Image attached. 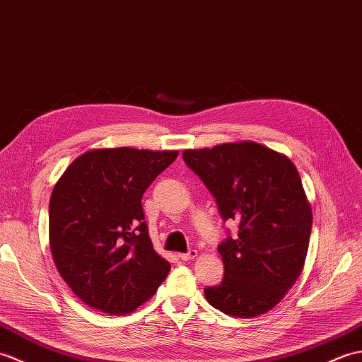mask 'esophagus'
<instances>
[{"instance_id":"34e87169","label":"esophagus","mask_w":362,"mask_h":362,"mask_svg":"<svg viewBox=\"0 0 362 362\" xmlns=\"http://www.w3.org/2000/svg\"><path fill=\"white\" fill-rule=\"evenodd\" d=\"M198 255V252L195 251V249H190L189 252H184V254H178V257L181 260H184V262H189V260H192V259H195V257Z\"/></svg>"}]
</instances>
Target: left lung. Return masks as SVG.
<instances>
[{"label": "left lung", "mask_w": 362, "mask_h": 362, "mask_svg": "<svg viewBox=\"0 0 362 362\" xmlns=\"http://www.w3.org/2000/svg\"><path fill=\"white\" fill-rule=\"evenodd\" d=\"M182 158L214 195L237 237L218 246L220 285L204 290L224 315L255 317L272 310L299 279L313 211L291 159L252 141L184 150Z\"/></svg>", "instance_id": "1"}]
</instances>
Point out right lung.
Wrapping results in <instances>:
<instances>
[{
  "mask_svg": "<svg viewBox=\"0 0 362 362\" xmlns=\"http://www.w3.org/2000/svg\"><path fill=\"white\" fill-rule=\"evenodd\" d=\"M176 156V150L93 148L55 182L51 254L88 307L111 316L133 313L165 280L170 263L151 245L141 198Z\"/></svg>",
  "mask_w": 362,
  "mask_h": 362,
  "instance_id": "add662e5",
  "label": "right lung"
}]
</instances>
